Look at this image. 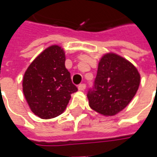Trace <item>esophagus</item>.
Returning <instances> with one entry per match:
<instances>
[{"label":"esophagus","instance_id":"1","mask_svg":"<svg viewBox=\"0 0 157 157\" xmlns=\"http://www.w3.org/2000/svg\"><path fill=\"white\" fill-rule=\"evenodd\" d=\"M86 84L85 83H82V84H80V85L78 86V89L80 90V91H84L86 89Z\"/></svg>","mask_w":157,"mask_h":157}]
</instances>
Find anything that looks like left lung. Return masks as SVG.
<instances>
[{"label": "left lung", "mask_w": 157, "mask_h": 157, "mask_svg": "<svg viewBox=\"0 0 157 157\" xmlns=\"http://www.w3.org/2000/svg\"><path fill=\"white\" fill-rule=\"evenodd\" d=\"M140 82L138 71L130 62L115 54L105 55L87 92L89 105L101 114L115 115L135 97Z\"/></svg>", "instance_id": "1"}]
</instances>
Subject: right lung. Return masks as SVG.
I'll list each match as a JSON object with an SVG mask.
<instances>
[{"label":"right lung","instance_id":"right-lung-1","mask_svg":"<svg viewBox=\"0 0 157 157\" xmlns=\"http://www.w3.org/2000/svg\"><path fill=\"white\" fill-rule=\"evenodd\" d=\"M65 61L64 50L53 45L42 52L24 74L23 93L33 113L39 118L48 119L61 114L71 93L77 91Z\"/></svg>","mask_w":157,"mask_h":157}]
</instances>
